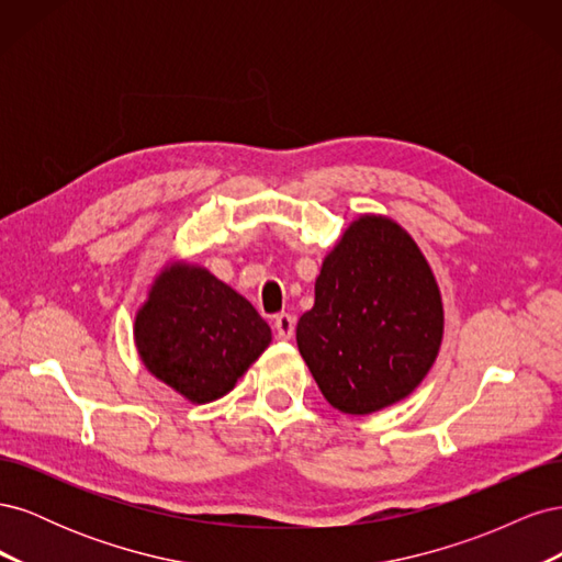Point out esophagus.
I'll return each mask as SVG.
<instances>
[{"instance_id": "34e87169", "label": "esophagus", "mask_w": 562, "mask_h": 562, "mask_svg": "<svg viewBox=\"0 0 562 562\" xmlns=\"http://www.w3.org/2000/svg\"><path fill=\"white\" fill-rule=\"evenodd\" d=\"M274 328H277L279 339H291L295 335V316L288 314V312L277 314L274 316Z\"/></svg>"}]
</instances>
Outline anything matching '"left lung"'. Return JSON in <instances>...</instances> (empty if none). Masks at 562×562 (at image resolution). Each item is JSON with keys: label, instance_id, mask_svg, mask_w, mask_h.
<instances>
[{"label": "left lung", "instance_id": "8db88e82", "mask_svg": "<svg viewBox=\"0 0 562 562\" xmlns=\"http://www.w3.org/2000/svg\"><path fill=\"white\" fill-rule=\"evenodd\" d=\"M443 328V297L417 241L389 215L363 213L323 258L297 349L335 411L372 415L427 378Z\"/></svg>", "mask_w": 562, "mask_h": 562}]
</instances>
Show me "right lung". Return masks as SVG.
I'll use <instances>...</instances> for the list:
<instances>
[{"mask_svg": "<svg viewBox=\"0 0 562 562\" xmlns=\"http://www.w3.org/2000/svg\"><path fill=\"white\" fill-rule=\"evenodd\" d=\"M133 339L151 378L203 405L229 394L269 347L271 328L206 267L168 260L135 312Z\"/></svg>", "mask_w": 562, "mask_h": 562, "instance_id": "right-lung-1", "label": "right lung"}]
</instances>
